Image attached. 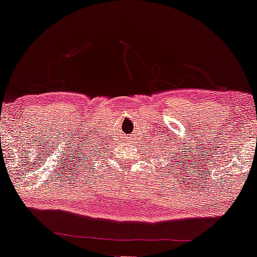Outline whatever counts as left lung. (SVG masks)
Listing matches in <instances>:
<instances>
[{
    "label": "left lung",
    "mask_w": 257,
    "mask_h": 257,
    "mask_svg": "<svg viewBox=\"0 0 257 257\" xmlns=\"http://www.w3.org/2000/svg\"><path fill=\"white\" fill-rule=\"evenodd\" d=\"M174 155H176V152H173V156H174ZM168 160L171 161L172 165H174V161H173V157H172V155H168V154H167V161H168ZM177 165H179V163H177ZM174 167H176V166H174Z\"/></svg>",
    "instance_id": "8db88e82"
}]
</instances>
